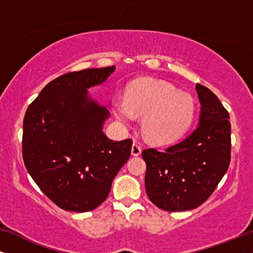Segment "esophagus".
I'll list each match as a JSON object with an SVG mask.
<instances>
[{
	"instance_id": "esophagus-1",
	"label": "esophagus",
	"mask_w": 253,
	"mask_h": 253,
	"mask_svg": "<svg viewBox=\"0 0 253 253\" xmlns=\"http://www.w3.org/2000/svg\"><path fill=\"white\" fill-rule=\"evenodd\" d=\"M140 153H141V147L139 146V144L133 143L132 147H131V154L134 155V157H138V155H140Z\"/></svg>"
}]
</instances>
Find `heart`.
<instances>
[{
    "label": "heart",
    "instance_id": "heart-1",
    "mask_svg": "<svg viewBox=\"0 0 253 253\" xmlns=\"http://www.w3.org/2000/svg\"><path fill=\"white\" fill-rule=\"evenodd\" d=\"M113 112L121 123L131 126L144 116L141 127L155 144H168L190 129L196 116V103L190 94L157 79L144 78L127 86L126 96L113 100Z\"/></svg>",
    "mask_w": 253,
    "mask_h": 253
}]
</instances>
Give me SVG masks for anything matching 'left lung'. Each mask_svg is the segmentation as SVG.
<instances>
[{"mask_svg":"<svg viewBox=\"0 0 253 253\" xmlns=\"http://www.w3.org/2000/svg\"><path fill=\"white\" fill-rule=\"evenodd\" d=\"M202 105L199 126L184 140L141 152L148 198L168 212L193 210L216 189L230 164L229 114L214 93L196 85Z\"/></svg>","mask_w":253,"mask_h":253,"instance_id":"left-lung-1","label":"left lung"}]
</instances>
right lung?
I'll list each match as a JSON object with an SVG mask.
<instances>
[{
  "mask_svg": "<svg viewBox=\"0 0 253 253\" xmlns=\"http://www.w3.org/2000/svg\"><path fill=\"white\" fill-rule=\"evenodd\" d=\"M115 67L68 72L44 86L23 122V160L41 191L60 209L88 212L105 202L130 158L132 140L102 132L109 116L87 96Z\"/></svg>",
  "mask_w": 253,
  "mask_h": 253,
  "instance_id": "add662e5",
  "label": "right lung"
}]
</instances>
